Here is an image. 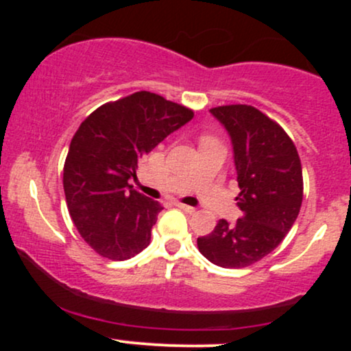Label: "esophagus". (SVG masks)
<instances>
[{"mask_svg": "<svg viewBox=\"0 0 351 351\" xmlns=\"http://www.w3.org/2000/svg\"><path fill=\"white\" fill-rule=\"evenodd\" d=\"M176 206H178L180 209H183L184 213H189V215H193V213L196 211V208H193V206H188V204H183V203H176Z\"/></svg>", "mask_w": 351, "mask_h": 351, "instance_id": "obj_1", "label": "esophagus"}]
</instances>
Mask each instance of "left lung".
<instances>
[{
  "mask_svg": "<svg viewBox=\"0 0 351 351\" xmlns=\"http://www.w3.org/2000/svg\"><path fill=\"white\" fill-rule=\"evenodd\" d=\"M209 112L231 136L243 217L234 224L219 219L209 234L198 237V249L219 267H247L272 252L299 216L300 158L284 128L256 107L237 104Z\"/></svg>",
  "mask_w": 351,
  "mask_h": 351,
  "instance_id": "1",
  "label": "left lung"
}]
</instances>
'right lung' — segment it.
<instances>
[{"instance_id": "obj_1", "label": "right lung", "mask_w": 351, "mask_h": 351, "mask_svg": "<svg viewBox=\"0 0 351 351\" xmlns=\"http://www.w3.org/2000/svg\"><path fill=\"white\" fill-rule=\"evenodd\" d=\"M193 110L142 90L99 107L80 123L64 163V193L82 239L125 261L150 244L162 204L135 191L138 162L193 119Z\"/></svg>"}]
</instances>
